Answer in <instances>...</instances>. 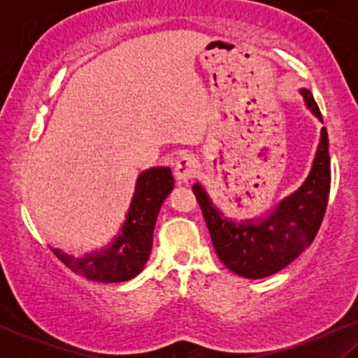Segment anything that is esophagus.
Listing matches in <instances>:
<instances>
[{"mask_svg":"<svg viewBox=\"0 0 358 358\" xmlns=\"http://www.w3.org/2000/svg\"><path fill=\"white\" fill-rule=\"evenodd\" d=\"M196 170H199V162L196 158L190 153H185L176 159L175 163V176L180 182H188L195 176Z\"/></svg>","mask_w":358,"mask_h":358,"instance_id":"34e87169","label":"esophagus"}]
</instances>
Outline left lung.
<instances>
[{
    "mask_svg": "<svg viewBox=\"0 0 358 358\" xmlns=\"http://www.w3.org/2000/svg\"><path fill=\"white\" fill-rule=\"evenodd\" d=\"M305 106L323 122L318 104L308 89H299ZM328 134L322 127L311 170L298 190L257 219L234 220L213 203L196 182L193 193L202 208L213 249L227 269L249 279L268 278L286 268L315 239L322 225L330 193Z\"/></svg>",
    "mask_w": 358,
    "mask_h": 358,
    "instance_id": "obj_1",
    "label": "left lung"
}]
</instances>
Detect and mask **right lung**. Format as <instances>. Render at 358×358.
<instances>
[{
  "mask_svg": "<svg viewBox=\"0 0 358 358\" xmlns=\"http://www.w3.org/2000/svg\"><path fill=\"white\" fill-rule=\"evenodd\" d=\"M173 187L175 180L168 166H155L141 171L121 231L106 248L80 257L57 248L50 249L67 268L90 281H129L145 269L153 248V232L159 208Z\"/></svg>",
  "mask_w": 358,
  "mask_h": 358,
  "instance_id": "add662e5",
  "label": "right lung"
}]
</instances>
